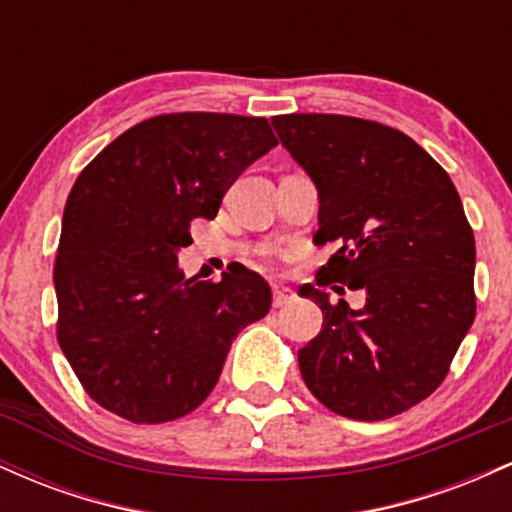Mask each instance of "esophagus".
Wrapping results in <instances>:
<instances>
[{
	"label": "esophagus",
	"instance_id": "34e87169",
	"mask_svg": "<svg viewBox=\"0 0 512 512\" xmlns=\"http://www.w3.org/2000/svg\"><path fill=\"white\" fill-rule=\"evenodd\" d=\"M291 301H293V291L291 289H284V286H274V291H272V305H274V308H281V305H286Z\"/></svg>",
	"mask_w": 512,
	"mask_h": 512
}]
</instances>
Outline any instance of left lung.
<instances>
[{
	"mask_svg": "<svg viewBox=\"0 0 512 512\" xmlns=\"http://www.w3.org/2000/svg\"><path fill=\"white\" fill-rule=\"evenodd\" d=\"M317 187L315 243L337 245L315 284L322 330L298 351L308 390L334 414L383 421L448 375L477 313L474 233L440 163L399 129L349 115L272 117ZM367 291L351 311L322 285ZM342 287H334L343 292Z\"/></svg>",
	"mask_w": 512,
	"mask_h": 512,
	"instance_id": "8db88e82",
	"label": "left lung"
}]
</instances>
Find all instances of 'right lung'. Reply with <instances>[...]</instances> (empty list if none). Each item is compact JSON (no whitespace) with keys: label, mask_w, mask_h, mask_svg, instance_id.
<instances>
[{"label":"right lung","mask_w":512,"mask_h":512,"mask_svg":"<svg viewBox=\"0 0 512 512\" xmlns=\"http://www.w3.org/2000/svg\"><path fill=\"white\" fill-rule=\"evenodd\" d=\"M276 146L264 117L170 113L129 127L76 178L55 257L57 342L86 395L132 424L195 411L272 291L240 267L185 279L190 223Z\"/></svg>","instance_id":"1"}]
</instances>
